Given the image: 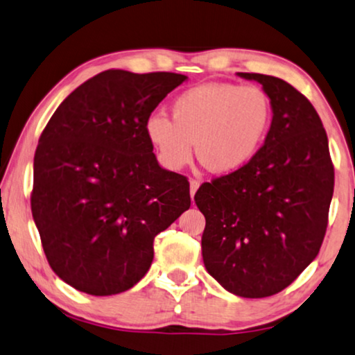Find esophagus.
Returning <instances> with one entry per match:
<instances>
[{
  "mask_svg": "<svg viewBox=\"0 0 355 355\" xmlns=\"http://www.w3.org/2000/svg\"><path fill=\"white\" fill-rule=\"evenodd\" d=\"M198 188H200V182L191 180V182H190V195H191V198L195 196V193L198 191Z\"/></svg>",
  "mask_w": 355,
  "mask_h": 355,
  "instance_id": "esophagus-1",
  "label": "esophagus"
}]
</instances>
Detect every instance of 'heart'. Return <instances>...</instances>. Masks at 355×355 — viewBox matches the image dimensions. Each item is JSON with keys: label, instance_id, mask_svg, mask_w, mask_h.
<instances>
[{"label": "heart", "instance_id": "obj_1", "mask_svg": "<svg viewBox=\"0 0 355 355\" xmlns=\"http://www.w3.org/2000/svg\"><path fill=\"white\" fill-rule=\"evenodd\" d=\"M172 120L153 113L144 133L168 170L190 164L196 154L212 172L232 173L242 168L261 148L271 123V101L258 86L206 83L173 98Z\"/></svg>", "mask_w": 355, "mask_h": 355}]
</instances>
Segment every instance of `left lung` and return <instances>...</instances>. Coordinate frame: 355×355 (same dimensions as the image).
I'll return each mask as SVG.
<instances>
[{"instance_id":"left-lung-1","label":"left lung","mask_w":355,"mask_h":355,"mask_svg":"<svg viewBox=\"0 0 355 355\" xmlns=\"http://www.w3.org/2000/svg\"><path fill=\"white\" fill-rule=\"evenodd\" d=\"M268 94L272 121L245 167L202 183V261L219 284L245 299L277 294L316 258L334 190L328 136L309 98L279 78L237 73Z\"/></svg>"}]
</instances>
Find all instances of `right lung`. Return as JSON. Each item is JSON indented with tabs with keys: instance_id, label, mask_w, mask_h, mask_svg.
<instances>
[{
	"instance_id": "right-lung-1",
	"label": "right lung",
	"mask_w": 355,
	"mask_h": 355,
	"mask_svg": "<svg viewBox=\"0 0 355 355\" xmlns=\"http://www.w3.org/2000/svg\"><path fill=\"white\" fill-rule=\"evenodd\" d=\"M185 79L103 71L74 89L45 126L32 216L51 269L74 289L115 295L138 284L155 235L190 207V183L160 167L144 133L154 108Z\"/></svg>"
}]
</instances>
